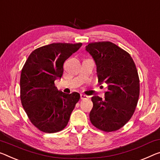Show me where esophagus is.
Here are the masks:
<instances>
[{"label": "esophagus", "mask_w": 160, "mask_h": 160, "mask_svg": "<svg viewBox=\"0 0 160 160\" xmlns=\"http://www.w3.org/2000/svg\"><path fill=\"white\" fill-rule=\"evenodd\" d=\"M80 98L82 99V100H87V99H88V96L84 95V94H81Z\"/></svg>", "instance_id": "34e87169"}]
</instances>
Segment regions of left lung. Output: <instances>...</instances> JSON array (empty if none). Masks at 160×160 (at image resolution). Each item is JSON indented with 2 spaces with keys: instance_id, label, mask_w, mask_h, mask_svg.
Returning a JSON list of instances; mask_svg holds the SVG:
<instances>
[{
  "instance_id": "obj_1",
  "label": "left lung",
  "mask_w": 160,
  "mask_h": 160,
  "mask_svg": "<svg viewBox=\"0 0 160 160\" xmlns=\"http://www.w3.org/2000/svg\"><path fill=\"white\" fill-rule=\"evenodd\" d=\"M97 66L100 84L106 83L105 99L92 97L91 123L100 130L112 132L130 120L139 95L138 72L128 52L111 42H92L85 47Z\"/></svg>"
}]
</instances>
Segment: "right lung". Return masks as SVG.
Masks as SVG:
<instances>
[{"mask_svg": "<svg viewBox=\"0 0 160 160\" xmlns=\"http://www.w3.org/2000/svg\"><path fill=\"white\" fill-rule=\"evenodd\" d=\"M82 43H52L33 50L22 68L21 100L29 120L40 131L54 133L68 125L80 95L59 91L55 80L61 78L63 63Z\"/></svg>", "mask_w": 160, "mask_h": 160, "instance_id": "obj_1", "label": "right lung"}]
</instances>
